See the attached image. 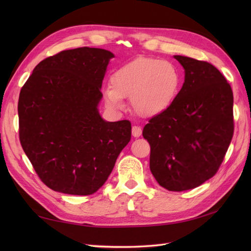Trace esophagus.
Returning <instances> with one entry per match:
<instances>
[{"label":"esophagus","mask_w":251,"mask_h":251,"mask_svg":"<svg viewBox=\"0 0 251 251\" xmlns=\"http://www.w3.org/2000/svg\"><path fill=\"white\" fill-rule=\"evenodd\" d=\"M131 134H132V136H134L135 138L140 137V136H141V134H142V129H141V127H139V126H132V128H131Z\"/></svg>","instance_id":"1"}]
</instances>
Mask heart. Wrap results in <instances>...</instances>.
<instances>
[{"label": "heart", "instance_id": "1", "mask_svg": "<svg viewBox=\"0 0 251 251\" xmlns=\"http://www.w3.org/2000/svg\"><path fill=\"white\" fill-rule=\"evenodd\" d=\"M180 72L174 63L155 58H139L123 66L111 76V86L103 90L108 108L119 111L123 98L130 97L138 115L153 117L166 111L177 97Z\"/></svg>", "mask_w": 251, "mask_h": 251}]
</instances>
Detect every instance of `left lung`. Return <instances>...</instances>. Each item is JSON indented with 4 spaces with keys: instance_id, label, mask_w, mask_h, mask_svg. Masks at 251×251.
Returning a JSON list of instances; mask_svg holds the SVG:
<instances>
[{
    "instance_id": "left-lung-1",
    "label": "left lung",
    "mask_w": 251,
    "mask_h": 251,
    "mask_svg": "<svg viewBox=\"0 0 251 251\" xmlns=\"http://www.w3.org/2000/svg\"><path fill=\"white\" fill-rule=\"evenodd\" d=\"M184 83L163 113L152 117L142 135L151 146L150 169L169 191L194 189L214 177L230 146L233 93L210 63L176 55Z\"/></svg>"
}]
</instances>
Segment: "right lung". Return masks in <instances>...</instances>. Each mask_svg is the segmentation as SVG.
I'll list each match as a JSON object with an SVG mask.
<instances>
[{
  "label": "right lung",
  "instance_id": "right-lung-1",
  "mask_svg": "<svg viewBox=\"0 0 251 251\" xmlns=\"http://www.w3.org/2000/svg\"><path fill=\"white\" fill-rule=\"evenodd\" d=\"M113 57L102 49L63 50L41 61L20 90L21 146L40 179L59 193L97 192L130 141L129 121H104L98 110Z\"/></svg>",
  "mask_w": 251,
  "mask_h": 251
}]
</instances>
